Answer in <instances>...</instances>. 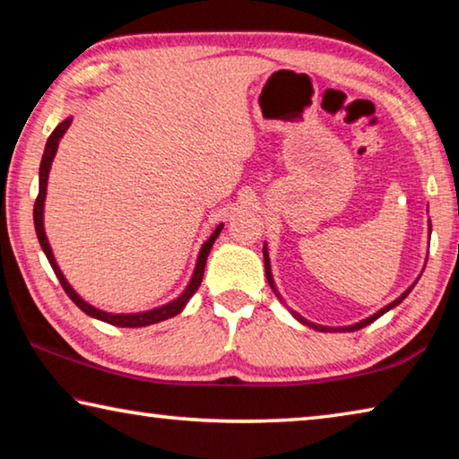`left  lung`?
Here are the masks:
<instances>
[{"mask_svg":"<svg viewBox=\"0 0 459 459\" xmlns=\"http://www.w3.org/2000/svg\"><path fill=\"white\" fill-rule=\"evenodd\" d=\"M263 259H265V275H267V281H269V285H271V290H273V291H275V295H277V298H279V299H281V295H279V293H277V287H275V281H273V275H271V263H269L267 243H265V245H263ZM417 281H419V279H417ZM417 281H415V283H417ZM415 283H413V285H411L407 291H403V293L399 295V298H397V299H394V301H391V304H388V306H385L383 309H378V312H377V314H372L370 317H367V320H362V322H359V324H352V325H344V328H330V325H320V324L307 322V320H306V317H301V316H299L298 312H293V309H291V314H293V317H295V320H298V322H301V324H304V325H309V328H314V330H317V332H354V330H360V328H364V325H368V324H372V322H375V320H378V317H380V316H383V314H386V312H388V309H393L394 306H399V304H401V301H403V299H405V298H407V295L411 293V290H413V287H415Z\"/></svg>","mask_w":459,"mask_h":459,"instance_id":"obj_1","label":"left lung"}]
</instances>
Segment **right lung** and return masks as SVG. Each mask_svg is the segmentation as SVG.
<instances>
[{
	"label": "right lung",
	"instance_id": "add662e5",
	"mask_svg": "<svg viewBox=\"0 0 459 459\" xmlns=\"http://www.w3.org/2000/svg\"><path fill=\"white\" fill-rule=\"evenodd\" d=\"M73 117H66L62 123H58L56 129L52 131V135L48 137V142H46L44 147V155H42V161H40V190H38V198H36V204H34V227H36V235L38 240H40V247L46 255V259L54 269V273H56L58 281L62 285V290L66 291L68 298H71L76 306H79L84 314L91 316V317H97L100 322H107L111 325H119V328H143V325H152V324H158V322H164L168 317H174L182 312L188 304L190 298L194 293L198 291V287L202 283V277H204V267H206V259H208V253H211V248L214 245V240L219 238L221 230L224 224H219V227L214 229V232L204 245H202L200 253H198V259H196V267H194V273L190 283L186 285V290L182 291V295H178L174 301H169L166 306H160V307H153V309H147V312H137V314H108L105 309H99L95 306H91L89 301H84L79 293H76L71 283L66 281V277L62 275V271L58 267L56 259H54L52 255V248L48 238H46V232H44V200H46V186H48V174H50V166H52V160L54 155H56L58 150V143L62 135L66 134V129L71 127Z\"/></svg>",
	"mask_w": 459,
	"mask_h": 459
}]
</instances>
